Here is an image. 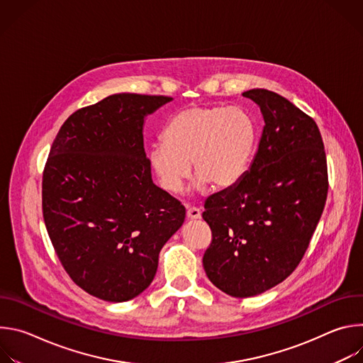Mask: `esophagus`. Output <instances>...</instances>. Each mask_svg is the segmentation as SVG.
I'll return each instance as SVG.
<instances>
[{
  "instance_id": "34e87169",
  "label": "esophagus",
  "mask_w": 363,
  "mask_h": 363,
  "mask_svg": "<svg viewBox=\"0 0 363 363\" xmlns=\"http://www.w3.org/2000/svg\"><path fill=\"white\" fill-rule=\"evenodd\" d=\"M186 217L188 220H199L201 218V211L195 206H186Z\"/></svg>"
}]
</instances>
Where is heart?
<instances>
[{"label":"heart","instance_id":"heart-1","mask_svg":"<svg viewBox=\"0 0 363 363\" xmlns=\"http://www.w3.org/2000/svg\"><path fill=\"white\" fill-rule=\"evenodd\" d=\"M162 142L150 147L149 161L162 188L171 194L182 189L191 164L196 177L194 188L234 186L252 160L257 128L240 108L189 106L165 125Z\"/></svg>","mask_w":363,"mask_h":363}]
</instances>
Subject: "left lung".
I'll use <instances>...</instances> for the list:
<instances>
[{"label":"left lung","instance_id":"8db88e82","mask_svg":"<svg viewBox=\"0 0 363 363\" xmlns=\"http://www.w3.org/2000/svg\"><path fill=\"white\" fill-rule=\"evenodd\" d=\"M242 96L262 111L260 143L244 177L206 199L202 213L213 233L203 270L233 297L260 294L296 270L329 189L316 122L274 91L251 89Z\"/></svg>","mask_w":363,"mask_h":363}]
</instances>
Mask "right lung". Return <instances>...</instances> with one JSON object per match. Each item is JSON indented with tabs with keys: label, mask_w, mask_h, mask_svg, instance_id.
<instances>
[{
	"label": "right lung",
	"mask_w": 363,
	"mask_h": 363,
	"mask_svg": "<svg viewBox=\"0 0 363 363\" xmlns=\"http://www.w3.org/2000/svg\"><path fill=\"white\" fill-rule=\"evenodd\" d=\"M168 96L119 93L74 112L43 172V217L70 279L89 294L126 301L153 280L185 206L157 186L143 147L145 118Z\"/></svg>",
	"instance_id": "right-lung-1"
}]
</instances>
